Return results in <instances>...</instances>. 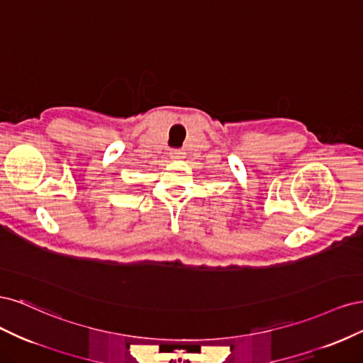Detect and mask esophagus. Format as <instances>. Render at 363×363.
<instances>
[{"instance_id":"34e87169","label":"esophagus","mask_w":363,"mask_h":363,"mask_svg":"<svg viewBox=\"0 0 363 363\" xmlns=\"http://www.w3.org/2000/svg\"><path fill=\"white\" fill-rule=\"evenodd\" d=\"M183 155H184V152L182 150H171V152H169V156L172 159H182Z\"/></svg>"}]
</instances>
